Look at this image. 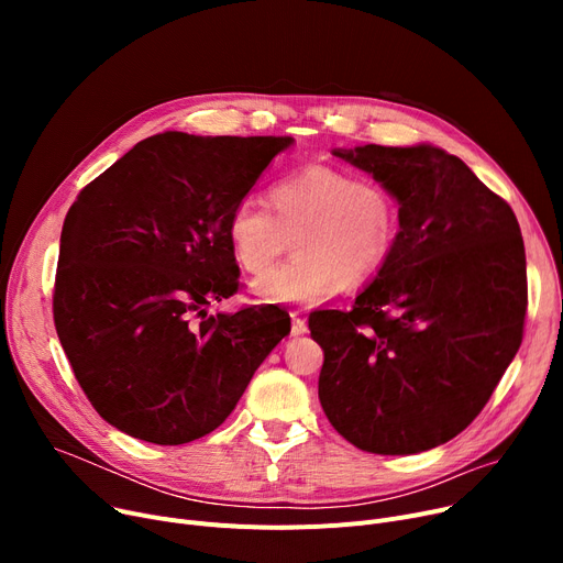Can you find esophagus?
<instances>
[{"label":"esophagus","mask_w":563,"mask_h":563,"mask_svg":"<svg viewBox=\"0 0 563 563\" xmlns=\"http://www.w3.org/2000/svg\"><path fill=\"white\" fill-rule=\"evenodd\" d=\"M289 317H291V335L308 333V323L299 312H289Z\"/></svg>","instance_id":"esophagus-1"}]
</instances>
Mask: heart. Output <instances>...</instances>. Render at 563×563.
I'll list each match as a JSON object with an SVG mask.
<instances>
[{"label":"heart","instance_id":"obj_1","mask_svg":"<svg viewBox=\"0 0 563 563\" xmlns=\"http://www.w3.org/2000/svg\"><path fill=\"white\" fill-rule=\"evenodd\" d=\"M272 209L242 198L228 217V242L249 274H264L297 234L291 260L253 283L264 303L314 306L342 287L363 285L386 266L397 234L399 210L393 194L351 173L314 164L274 185Z\"/></svg>","mask_w":563,"mask_h":563}]
</instances>
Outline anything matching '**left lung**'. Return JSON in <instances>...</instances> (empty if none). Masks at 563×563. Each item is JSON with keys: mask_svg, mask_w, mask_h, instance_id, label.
<instances>
[{"mask_svg": "<svg viewBox=\"0 0 563 563\" xmlns=\"http://www.w3.org/2000/svg\"><path fill=\"white\" fill-rule=\"evenodd\" d=\"M399 202L386 266L349 312L317 310L319 401L372 454H418L475 420L522 342L525 244L509 202L420 143L333 151Z\"/></svg>", "mask_w": 563, "mask_h": 563, "instance_id": "obj_1", "label": "left lung"}]
</instances>
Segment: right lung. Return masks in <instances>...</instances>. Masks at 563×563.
Wrapping results in <instances>:
<instances>
[{
    "mask_svg": "<svg viewBox=\"0 0 563 563\" xmlns=\"http://www.w3.org/2000/svg\"><path fill=\"white\" fill-rule=\"evenodd\" d=\"M291 136L139 141L66 214L54 327L88 401L118 431L183 445L214 431L289 333L280 308L207 314L240 289L228 217Z\"/></svg>",
    "mask_w": 563,
    "mask_h": 563,
    "instance_id": "1",
    "label": "right lung"
}]
</instances>
